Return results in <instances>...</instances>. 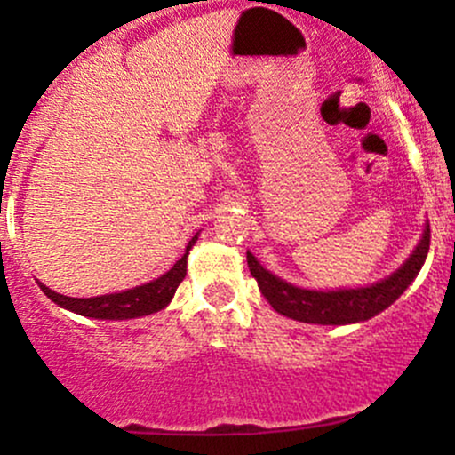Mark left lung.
<instances>
[{"mask_svg":"<svg viewBox=\"0 0 455 455\" xmlns=\"http://www.w3.org/2000/svg\"><path fill=\"white\" fill-rule=\"evenodd\" d=\"M427 250H430V224H426L421 242L400 269L377 284L359 286V289H299L265 269L252 252H248V267L254 280L259 282L260 293L278 315L301 323H315V325H348V323L368 321L394 304L417 278L421 265L426 263Z\"/></svg>","mask_w":455,"mask_h":455,"instance_id":"obj_1","label":"left lung"}]
</instances>
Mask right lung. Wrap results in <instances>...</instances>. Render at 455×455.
Wrapping results in <instances>:
<instances>
[{"label": "right lung", "mask_w": 455, "mask_h": 455, "mask_svg": "<svg viewBox=\"0 0 455 455\" xmlns=\"http://www.w3.org/2000/svg\"><path fill=\"white\" fill-rule=\"evenodd\" d=\"M198 239V233L190 239V243L186 245V254L171 267L166 274H162L160 278L148 282L143 286H134V289L122 291V293H111V295H100V297H66L51 291L49 286L40 284L43 293L49 297L51 301H55L57 306L66 307V310L76 312L81 316L90 318H100V321H126V318H137V316H148L154 312H160L162 307L169 306V301L173 299L177 286L186 278V263H188V252L195 245Z\"/></svg>", "instance_id": "1"}]
</instances>
